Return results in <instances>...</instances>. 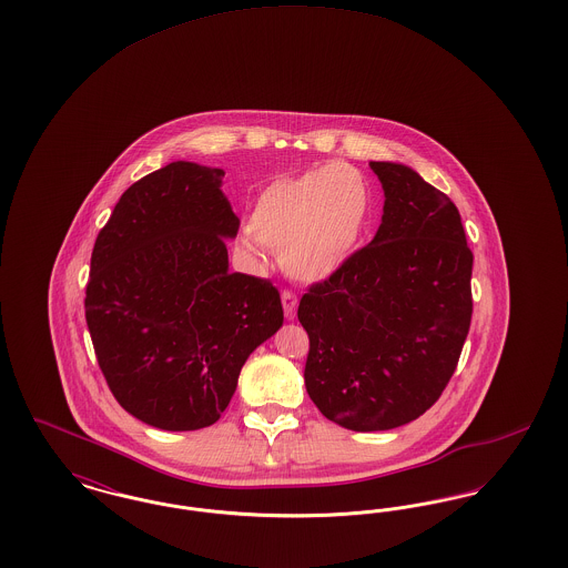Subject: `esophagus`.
Instances as JSON below:
<instances>
[{"instance_id":"34e87169","label":"esophagus","mask_w":568,"mask_h":568,"mask_svg":"<svg viewBox=\"0 0 568 568\" xmlns=\"http://www.w3.org/2000/svg\"><path fill=\"white\" fill-rule=\"evenodd\" d=\"M281 302H283V311H285V317L292 322L296 317L297 311V297L292 292H283L281 294Z\"/></svg>"}]
</instances>
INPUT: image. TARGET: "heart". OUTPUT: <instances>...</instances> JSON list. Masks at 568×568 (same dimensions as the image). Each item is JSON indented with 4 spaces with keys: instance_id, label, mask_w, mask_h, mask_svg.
I'll return each mask as SVG.
<instances>
[{
    "instance_id": "heart-1",
    "label": "heart",
    "mask_w": 568,
    "mask_h": 568,
    "mask_svg": "<svg viewBox=\"0 0 568 568\" xmlns=\"http://www.w3.org/2000/svg\"><path fill=\"white\" fill-rule=\"evenodd\" d=\"M375 193L366 174L349 163H325L283 176L260 191L248 216L244 253L255 243L278 253L292 278L315 283L341 271L366 241Z\"/></svg>"
}]
</instances>
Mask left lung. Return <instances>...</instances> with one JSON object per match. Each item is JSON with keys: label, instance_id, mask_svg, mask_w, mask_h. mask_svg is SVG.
Segmentation results:
<instances>
[{"label": "left lung", "instance_id": "8db88e82", "mask_svg": "<svg viewBox=\"0 0 568 568\" xmlns=\"http://www.w3.org/2000/svg\"><path fill=\"white\" fill-rule=\"evenodd\" d=\"M385 193L377 234L297 306L306 392L347 430L405 426L438 400L470 315L473 253L456 204L413 168L371 162Z\"/></svg>", "mask_w": 568, "mask_h": 568}]
</instances>
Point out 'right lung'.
Wrapping results in <instances>:
<instances>
[{
  "instance_id": "obj_1",
  "label": "right lung",
  "mask_w": 568,
  "mask_h": 568,
  "mask_svg": "<svg viewBox=\"0 0 568 568\" xmlns=\"http://www.w3.org/2000/svg\"><path fill=\"white\" fill-rule=\"evenodd\" d=\"M221 168L168 163L116 202L91 253L84 317L116 403L170 433L213 426L246 357L283 325L271 281L230 272L239 216Z\"/></svg>"
}]
</instances>
